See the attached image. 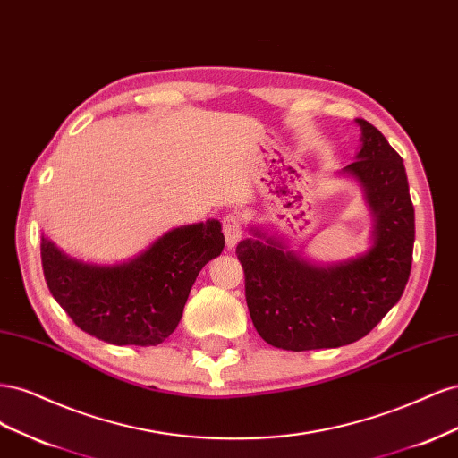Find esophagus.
Wrapping results in <instances>:
<instances>
[{"instance_id":"obj_1","label":"esophagus","mask_w":458,"mask_h":458,"mask_svg":"<svg viewBox=\"0 0 458 458\" xmlns=\"http://www.w3.org/2000/svg\"><path fill=\"white\" fill-rule=\"evenodd\" d=\"M224 234H225L227 248H234L242 239V224L237 214H229L224 217Z\"/></svg>"}]
</instances>
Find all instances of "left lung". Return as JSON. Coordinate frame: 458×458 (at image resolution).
<instances>
[{
    "mask_svg": "<svg viewBox=\"0 0 458 458\" xmlns=\"http://www.w3.org/2000/svg\"><path fill=\"white\" fill-rule=\"evenodd\" d=\"M361 148L340 172L363 191L372 216L369 250L315 263L259 227L237 246L246 303L258 335L290 352L340 348L361 340L403 294L411 275L414 208L405 165L386 137L357 118Z\"/></svg>",
    "mask_w": 458,
    "mask_h": 458,
    "instance_id": "8db88e82",
    "label": "left lung"
}]
</instances>
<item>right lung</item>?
Listing matches in <instances>:
<instances>
[{
    "mask_svg": "<svg viewBox=\"0 0 458 458\" xmlns=\"http://www.w3.org/2000/svg\"><path fill=\"white\" fill-rule=\"evenodd\" d=\"M217 219L165 231L120 263H91L41 237L49 293L88 335L114 345H157L182 321L200 269L224 252Z\"/></svg>",
    "mask_w": 458,
    "mask_h": 458,
    "instance_id": "right-lung-1",
    "label": "right lung"
}]
</instances>
